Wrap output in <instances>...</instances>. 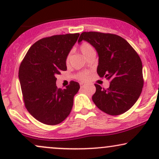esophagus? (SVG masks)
I'll return each instance as SVG.
<instances>
[{
  "instance_id": "obj_1",
  "label": "esophagus",
  "mask_w": 159,
  "mask_h": 159,
  "mask_svg": "<svg viewBox=\"0 0 159 159\" xmlns=\"http://www.w3.org/2000/svg\"><path fill=\"white\" fill-rule=\"evenodd\" d=\"M80 85H81V88H83V87H84L85 86H86L85 84H83V83H81V84H80Z\"/></svg>"
}]
</instances>
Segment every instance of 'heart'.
Instances as JSON below:
<instances>
[{
	"label": "heart",
	"instance_id": "heart-1",
	"mask_svg": "<svg viewBox=\"0 0 159 159\" xmlns=\"http://www.w3.org/2000/svg\"><path fill=\"white\" fill-rule=\"evenodd\" d=\"M80 49H81V52L82 54L84 55V57L87 56V54H90V53L94 52V49L93 48L92 45L87 43H83V44L81 45V47H80ZM69 60V56L67 57L66 61L68 62ZM78 78H79L81 80H83V81H86V80L88 78V76H87V73H81L78 75Z\"/></svg>",
	"mask_w": 159,
	"mask_h": 159
}]
</instances>
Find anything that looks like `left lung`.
<instances>
[{
	"instance_id": "obj_1",
	"label": "left lung",
	"mask_w": 159,
	"mask_h": 159,
	"mask_svg": "<svg viewBox=\"0 0 159 159\" xmlns=\"http://www.w3.org/2000/svg\"><path fill=\"white\" fill-rule=\"evenodd\" d=\"M83 40L97 52L98 75L110 81L107 89L95 84L93 101L107 114H123L134 105L142 92L143 66L140 57L126 40L115 34L83 32L78 43Z\"/></svg>"
}]
</instances>
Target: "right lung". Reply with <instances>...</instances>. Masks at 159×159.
<instances>
[{
  "label": "right lung",
  "instance_id": "right-lung-1",
  "mask_svg": "<svg viewBox=\"0 0 159 159\" xmlns=\"http://www.w3.org/2000/svg\"><path fill=\"white\" fill-rule=\"evenodd\" d=\"M79 35H55L38 40L20 65L19 78L25 107L46 125L59 124L72 111L79 84L71 81L66 89L57 88L55 76L66 70L67 57Z\"/></svg>",
  "mask_w": 159,
  "mask_h": 159
}]
</instances>
